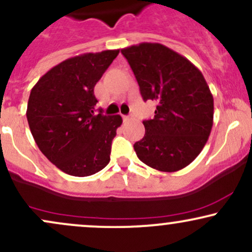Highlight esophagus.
I'll return each mask as SVG.
<instances>
[{"instance_id": "34e87169", "label": "esophagus", "mask_w": 252, "mask_h": 252, "mask_svg": "<svg viewBox=\"0 0 252 252\" xmlns=\"http://www.w3.org/2000/svg\"><path fill=\"white\" fill-rule=\"evenodd\" d=\"M132 120V116H124L123 117V121L124 122H130V121Z\"/></svg>"}]
</instances>
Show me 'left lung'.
Segmentation results:
<instances>
[{
  "instance_id": "8db88e82",
  "label": "left lung",
  "mask_w": 252,
  "mask_h": 252,
  "mask_svg": "<svg viewBox=\"0 0 252 252\" xmlns=\"http://www.w3.org/2000/svg\"><path fill=\"white\" fill-rule=\"evenodd\" d=\"M143 100H154L153 120L134 144L137 158L161 172L185 168L200 154L213 126V96L199 68L155 42L123 48Z\"/></svg>"
}]
</instances>
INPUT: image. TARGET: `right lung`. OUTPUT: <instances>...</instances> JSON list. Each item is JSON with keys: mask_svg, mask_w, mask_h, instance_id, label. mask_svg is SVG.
Instances as JSON below:
<instances>
[{"mask_svg": "<svg viewBox=\"0 0 252 252\" xmlns=\"http://www.w3.org/2000/svg\"><path fill=\"white\" fill-rule=\"evenodd\" d=\"M120 50L66 59L37 80L27 120L42 154L66 174L89 176L110 161L111 143L122 117L94 114V89Z\"/></svg>", "mask_w": 252, "mask_h": 252, "instance_id": "obj_1", "label": "right lung"}]
</instances>
